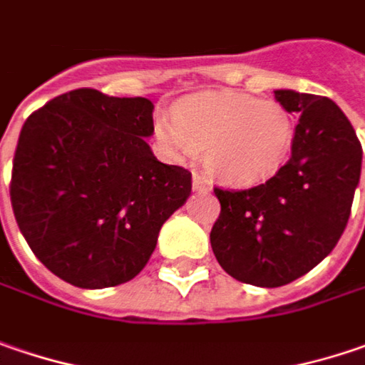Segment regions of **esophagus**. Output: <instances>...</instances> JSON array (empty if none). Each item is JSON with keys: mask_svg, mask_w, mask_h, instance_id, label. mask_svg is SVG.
Wrapping results in <instances>:
<instances>
[{"mask_svg": "<svg viewBox=\"0 0 365 365\" xmlns=\"http://www.w3.org/2000/svg\"><path fill=\"white\" fill-rule=\"evenodd\" d=\"M192 191L195 192H210L211 185L210 180L203 174H192Z\"/></svg>", "mask_w": 365, "mask_h": 365, "instance_id": "34e87169", "label": "esophagus"}]
</instances>
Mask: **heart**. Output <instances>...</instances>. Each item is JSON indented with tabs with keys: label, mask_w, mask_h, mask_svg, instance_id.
Returning <instances> with one entry per match:
<instances>
[{
	"label": "heart",
	"mask_w": 365,
	"mask_h": 365,
	"mask_svg": "<svg viewBox=\"0 0 365 365\" xmlns=\"http://www.w3.org/2000/svg\"><path fill=\"white\" fill-rule=\"evenodd\" d=\"M294 117L275 101L245 92H203L176 106L174 120L155 119V133L178 152H205L213 178L230 187L269 180L292 152Z\"/></svg>",
	"instance_id": "b5f03b06"
}]
</instances>
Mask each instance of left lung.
<instances>
[{
    "mask_svg": "<svg viewBox=\"0 0 365 365\" xmlns=\"http://www.w3.org/2000/svg\"><path fill=\"white\" fill-rule=\"evenodd\" d=\"M298 115L292 158L263 185L213 189L220 217L213 255L234 279L279 287L306 275L337 246L361 173V143L349 119L324 96L275 90Z\"/></svg>",
    "mask_w": 365,
    "mask_h": 365,
    "instance_id": "1",
    "label": "left lung"
}]
</instances>
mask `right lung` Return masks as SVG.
Returning <instances> with one entry per match:
<instances>
[{
	"instance_id": "obj_1",
	"label": "right lung",
	"mask_w": 365,
	"mask_h": 365,
	"mask_svg": "<svg viewBox=\"0 0 365 365\" xmlns=\"http://www.w3.org/2000/svg\"><path fill=\"white\" fill-rule=\"evenodd\" d=\"M154 104L80 88L24 123L9 197L18 228L51 273L83 289L133 279L162 224L191 195V173L162 164Z\"/></svg>"
}]
</instances>
